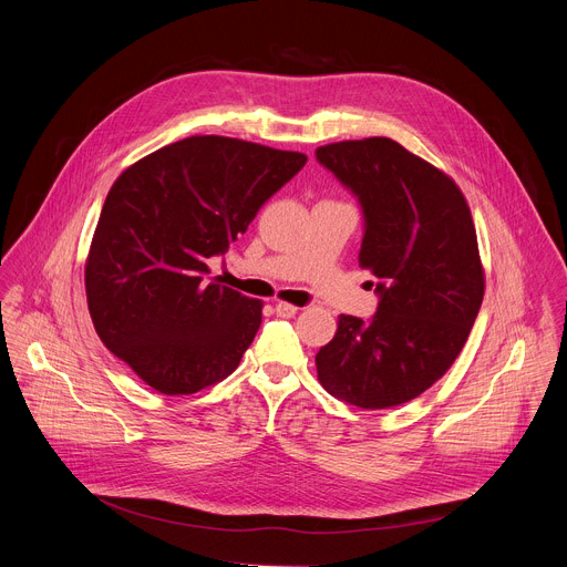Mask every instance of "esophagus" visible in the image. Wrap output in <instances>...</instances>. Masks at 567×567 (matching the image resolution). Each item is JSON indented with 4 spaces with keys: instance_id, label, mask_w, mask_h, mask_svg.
<instances>
[{
    "instance_id": "obj_1",
    "label": "esophagus",
    "mask_w": 567,
    "mask_h": 567,
    "mask_svg": "<svg viewBox=\"0 0 567 567\" xmlns=\"http://www.w3.org/2000/svg\"><path fill=\"white\" fill-rule=\"evenodd\" d=\"M276 313L278 316H282V318H291V316H296L298 313V307H293V305H289V302H276Z\"/></svg>"
}]
</instances>
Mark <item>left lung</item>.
I'll return each instance as SVG.
<instances>
[{"label": "left lung", "instance_id": "1", "mask_svg": "<svg viewBox=\"0 0 567 567\" xmlns=\"http://www.w3.org/2000/svg\"><path fill=\"white\" fill-rule=\"evenodd\" d=\"M316 158L359 199V265L379 280L377 313L339 316L316 354L318 379L352 406H399L444 377L480 311L484 271L468 204L449 175L385 136L322 145Z\"/></svg>", "mask_w": 567, "mask_h": 567}]
</instances>
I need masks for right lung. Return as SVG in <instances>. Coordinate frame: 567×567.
Segmentation results:
<instances>
[{
    "mask_svg": "<svg viewBox=\"0 0 567 567\" xmlns=\"http://www.w3.org/2000/svg\"><path fill=\"white\" fill-rule=\"evenodd\" d=\"M300 152L188 136L130 166L110 188L85 265L96 334L150 388L193 394L226 379L262 322V302L208 282Z\"/></svg>",
    "mask_w": 567,
    "mask_h": 567,
    "instance_id": "obj_1",
    "label": "right lung"
}]
</instances>
